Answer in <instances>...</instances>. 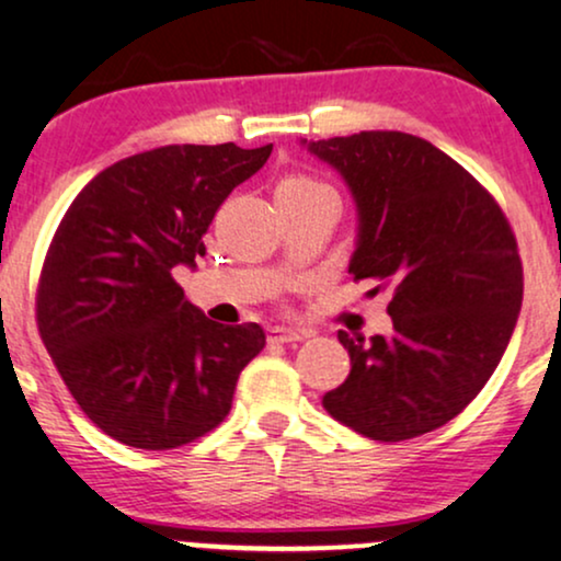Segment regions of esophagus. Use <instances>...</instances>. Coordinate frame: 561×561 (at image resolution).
<instances>
[{"mask_svg":"<svg viewBox=\"0 0 561 561\" xmlns=\"http://www.w3.org/2000/svg\"><path fill=\"white\" fill-rule=\"evenodd\" d=\"M302 337H308V332L293 330V327H272V330H268V340H272V343H298Z\"/></svg>","mask_w":561,"mask_h":561,"instance_id":"esophagus-1","label":"esophagus"}]
</instances>
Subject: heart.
I'll return each mask as SVG.
<instances>
[{
  "label": "heart",
  "instance_id": "b5f03b06",
  "mask_svg": "<svg viewBox=\"0 0 561 561\" xmlns=\"http://www.w3.org/2000/svg\"><path fill=\"white\" fill-rule=\"evenodd\" d=\"M276 195L313 197V195H334V192L330 184H324L317 176H308V173H289V176H285L279 184H276Z\"/></svg>",
  "mask_w": 561,
  "mask_h": 561
}]
</instances>
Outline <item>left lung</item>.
<instances>
[{"mask_svg": "<svg viewBox=\"0 0 561 561\" xmlns=\"http://www.w3.org/2000/svg\"><path fill=\"white\" fill-rule=\"evenodd\" d=\"M300 145L343 176L356 203L347 274L392 289L388 337L337 332L351 375L321 403L371 440L433 433L467 409L512 340L523 306L512 227L472 173L414 134Z\"/></svg>", "mask_w": 561, "mask_h": 561, "instance_id": "1", "label": "left lung"}]
</instances>
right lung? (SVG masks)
I'll list each match as a JSON object with an SVG mask.
<instances>
[{"mask_svg": "<svg viewBox=\"0 0 561 561\" xmlns=\"http://www.w3.org/2000/svg\"><path fill=\"white\" fill-rule=\"evenodd\" d=\"M272 145H165L100 171L70 203L44 261L36 321L83 414L131 448L197 440L229 414L266 345L259 324H216L184 298L218 205Z\"/></svg>", "mask_w": 561, "mask_h": 561, "instance_id": "add662e5", "label": "right lung"}]
</instances>
